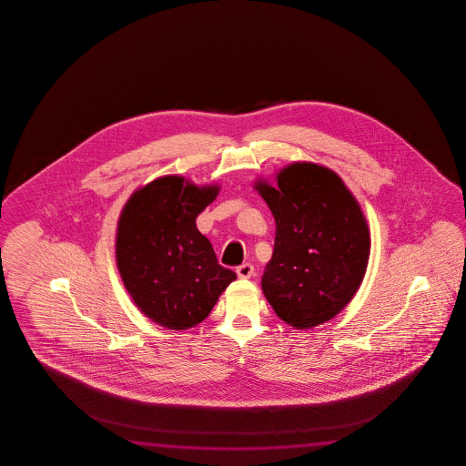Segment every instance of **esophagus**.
<instances>
[{
  "instance_id": "1",
  "label": "esophagus",
  "mask_w": 466,
  "mask_h": 466,
  "mask_svg": "<svg viewBox=\"0 0 466 466\" xmlns=\"http://www.w3.org/2000/svg\"><path fill=\"white\" fill-rule=\"evenodd\" d=\"M237 274L239 279H249L254 274V266L249 262H245L241 266H238Z\"/></svg>"
}]
</instances>
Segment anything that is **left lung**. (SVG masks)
Masks as SVG:
<instances>
[{"label": "left lung", "mask_w": 466, "mask_h": 466, "mask_svg": "<svg viewBox=\"0 0 466 466\" xmlns=\"http://www.w3.org/2000/svg\"><path fill=\"white\" fill-rule=\"evenodd\" d=\"M276 220L262 292L277 316L308 329L339 313L362 284L370 237L354 196L338 174L293 163L277 186H256Z\"/></svg>", "instance_id": "obj_1"}]
</instances>
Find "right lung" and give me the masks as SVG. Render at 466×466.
Wrapping results in <instances>:
<instances>
[{
	"instance_id": "add662e5",
	"label": "right lung",
	"mask_w": 466,
	"mask_h": 466,
	"mask_svg": "<svg viewBox=\"0 0 466 466\" xmlns=\"http://www.w3.org/2000/svg\"><path fill=\"white\" fill-rule=\"evenodd\" d=\"M218 190L166 176L137 190L120 215L116 256L127 292L143 315L167 329L204 321L237 279L196 225Z\"/></svg>"
}]
</instances>
